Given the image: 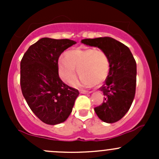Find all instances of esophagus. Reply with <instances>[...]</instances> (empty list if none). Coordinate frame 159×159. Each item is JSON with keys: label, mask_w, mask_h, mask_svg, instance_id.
Wrapping results in <instances>:
<instances>
[{"label": "esophagus", "mask_w": 159, "mask_h": 159, "mask_svg": "<svg viewBox=\"0 0 159 159\" xmlns=\"http://www.w3.org/2000/svg\"><path fill=\"white\" fill-rule=\"evenodd\" d=\"M80 93H81V94H89V93H91V91H86V90H80Z\"/></svg>", "instance_id": "1"}]
</instances>
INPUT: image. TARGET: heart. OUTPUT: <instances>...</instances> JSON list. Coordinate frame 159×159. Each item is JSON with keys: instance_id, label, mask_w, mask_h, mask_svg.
Returning <instances> with one entry per match:
<instances>
[{"instance_id": "1", "label": "heart", "mask_w": 159, "mask_h": 159, "mask_svg": "<svg viewBox=\"0 0 159 159\" xmlns=\"http://www.w3.org/2000/svg\"><path fill=\"white\" fill-rule=\"evenodd\" d=\"M111 61L108 54L102 49L76 48L67 51L65 58L61 57L57 63V70L63 81L71 84L80 76L77 84L93 86L105 81L109 73Z\"/></svg>"}]
</instances>
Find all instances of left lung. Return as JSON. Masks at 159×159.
I'll use <instances>...</instances> for the list:
<instances>
[{
    "label": "left lung",
    "instance_id": "8db88e82",
    "mask_svg": "<svg viewBox=\"0 0 159 159\" xmlns=\"http://www.w3.org/2000/svg\"><path fill=\"white\" fill-rule=\"evenodd\" d=\"M81 42L98 47L109 56V73L105 84L99 89L104 94V102L94 108V111L102 121L116 122L127 113L134 100L137 75L135 60L127 46L110 37L83 39Z\"/></svg>",
    "mask_w": 159,
    "mask_h": 159
}]
</instances>
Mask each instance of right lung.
Masks as SVG:
<instances>
[{
	"mask_svg": "<svg viewBox=\"0 0 159 159\" xmlns=\"http://www.w3.org/2000/svg\"><path fill=\"white\" fill-rule=\"evenodd\" d=\"M76 44L69 39L43 38L30 45L20 61V88L28 106L48 125L64 122L79 94L61 81L58 58L65 50Z\"/></svg>",
	"mask_w": 159,
	"mask_h": 159,
	"instance_id": "add662e5",
	"label": "right lung"
}]
</instances>
